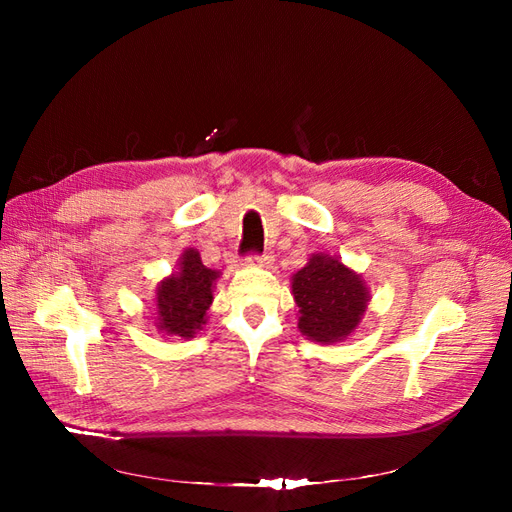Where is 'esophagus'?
Returning a JSON list of instances; mask_svg holds the SVG:
<instances>
[{
    "label": "esophagus",
    "mask_w": 512,
    "mask_h": 512,
    "mask_svg": "<svg viewBox=\"0 0 512 512\" xmlns=\"http://www.w3.org/2000/svg\"><path fill=\"white\" fill-rule=\"evenodd\" d=\"M247 262H252V265H269V262L273 260V254L271 252H262V254H247L245 258Z\"/></svg>",
    "instance_id": "34e87169"
}]
</instances>
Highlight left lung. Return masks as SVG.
Returning <instances> with one entry per match:
<instances>
[{"instance_id":"1","label":"left lung","mask_w":512,"mask_h":512,"mask_svg":"<svg viewBox=\"0 0 512 512\" xmlns=\"http://www.w3.org/2000/svg\"><path fill=\"white\" fill-rule=\"evenodd\" d=\"M292 294L299 305V329L314 342L331 344L348 337L367 307V288L337 258L316 254L294 273Z\"/></svg>"}]
</instances>
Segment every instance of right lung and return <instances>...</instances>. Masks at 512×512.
<instances>
[{
  "label": "right lung",
  "instance_id": "obj_1",
  "mask_svg": "<svg viewBox=\"0 0 512 512\" xmlns=\"http://www.w3.org/2000/svg\"><path fill=\"white\" fill-rule=\"evenodd\" d=\"M218 271L203 265L196 250H185L179 273L168 277L158 288V329L168 335L194 337L205 324L213 301V282Z\"/></svg>",
  "mask_w": 512,
  "mask_h": 512
}]
</instances>
